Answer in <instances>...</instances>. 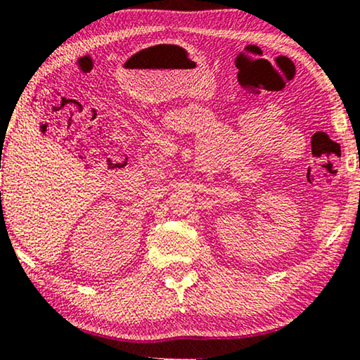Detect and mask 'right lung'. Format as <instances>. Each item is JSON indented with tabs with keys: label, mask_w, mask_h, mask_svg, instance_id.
I'll use <instances>...</instances> for the list:
<instances>
[{
	"label": "right lung",
	"mask_w": 360,
	"mask_h": 360,
	"mask_svg": "<svg viewBox=\"0 0 360 360\" xmlns=\"http://www.w3.org/2000/svg\"><path fill=\"white\" fill-rule=\"evenodd\" d=\"M1 208H3V206H1Z\"/></svg>",
	"instance_id": "1"
}]
</instances>
